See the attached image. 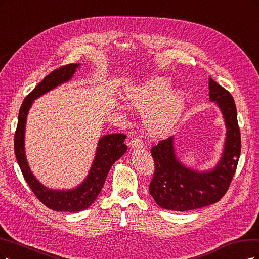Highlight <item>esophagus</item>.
<instances>
[{"label": "esophagus", "mask_w": 259, "mask_h": 259, "mask_svg": "<svg viewBox=\"0 0 259 259\" xmlns=\"http://www.w3.org/2000/svg\"><path fill=\"white\" fill-rule=\"evenodd\" d=\"M130 146L131 148H142L143 147V142L140 138H132L130 141Z\"/></svg>", "instance_id": "obj_1"}]
</instances>
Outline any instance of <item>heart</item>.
I'll return each instance as SVG.
<instances>
[{
  "mask_svg": "<svg viewBox=\"0 0 259 259\" xmlns=\"http://www.w3.org/2000/svg\"><path fill=\"white\" fill-rule=\"evenodd\" d=\"M126 100L138 112H144L143 123L152 137H165L180 122L187 103L182 90H172L171 82L162 76H155L132 86L126 91Z\"/></svg>",
  "mask_w": 259,
  "mask_h": 259,
  "instance_id": "heart-1",
  "label": "heart"
}]
</instances>
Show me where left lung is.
Listing matches in <instances>:
<instances>
[{
	"instance_id": "obj_1",
	"label": "left lung",
	"mask_w": 259,
	"mask_h": 259,
	"mask_svg": "<svg viewBox=\"0 0 259 259\" xmlns=\"http://www.w3.org/2000/svg\"><path fill=\"white\" fill-rule=\"evenodd\" d=\"M210 101L222 112L226 126L221 159L213 169L198 171L183 164L177 156L174 137L160 141L152 148L155 173L149 194L162 208L189 211L218 202L226 194L235 175L241 153V136L233 98L211 77L208 79Z\"/></svg>"
}]
</instances>
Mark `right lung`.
<instances>
[{"instance_id":"add662e5","label":"right lung","mask_w":259,"mask_h":259,"mask_svg":"<svg viewBox=\"0 0 259 259\" xmlns=\"http://www.w3.org/2000/svg\"><path fill=\"white\" fill-rule=\"evenodd\" d=\"M79 65V63H71L61 66L48 74L33 89L32 93L24 99L20 107L17 129L15 132V155L24 180L41 203L52 210L59 212H79L93 204L103 187L111 166L127 151V145L124 144V139H126L124 135L111 133V135L103 136L98 142L95 159L90 166L88 175L84 182H81L77 187L73 189L48 188L39 183L32 173L27 161L26 149H24V133H26L27 117L33 101L47 94L48 91L69 81Z\"/></svg>"}]
</instances>
